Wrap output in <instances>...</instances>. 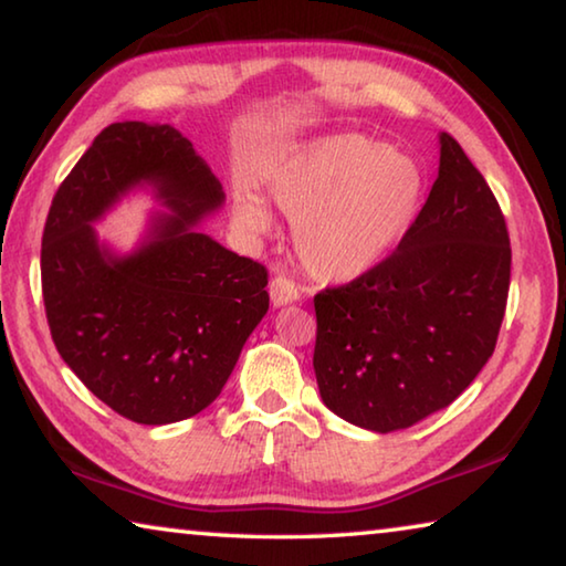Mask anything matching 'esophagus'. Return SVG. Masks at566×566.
<instances>
[{"mask_svg":"<svg viewBox=\"0 0 566 566\" xmlns=\"http://www.w3.org/2000/svg\"><path fill=\"white\" fill-rule=\"evenodd\" d=\"M270 296L274 306H286L300 300V290H296V284L292 280H286V276L280 274L274 276L270 284Z\"/></svg>","mask_w":566,"mask_h":566,"instance_id":"34e87169","label":"esophagus"}]
</instances>
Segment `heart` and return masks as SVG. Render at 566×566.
Listing matches in <instances>:
<instances>
[{
    "label": "heart",
    "mask_w": 566,
    "mask_h": 566,
    "mask_svg": "<svg viewBox=\"0 0 566 566\" xmlns=\"http://www.w3.org/2000/svg\"><path fill=\"white\" fill-rule=\"evenodd\" d=\"M266 187L294 219L296 254L314 280L352 282L385 264L415 224L424 171L415 157L359 132L310 139L276 161ZM232 217L249 237L272 232V212L237 189Z\"/></svg>",
    "instance_id": "heart-1"
}]
</instances>
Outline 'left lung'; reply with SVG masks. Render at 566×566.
Listing matches in <instances>:
<instances>
[{
  "instance_id": "left-lung-1",
  "label": "left lung",
  "mask_w": 566,
  "mask_h": 566,
  "mask_svg": "<svg viewBox=\"0 0 566 566\" xmlns=\"http://www.w3.org/2000/svg\"><path fill=\"white\" fill-rule=\"evenodd\" d=\"M510 234L490 185L447 132L439 175L397 252L314 296L322 401L387 434L444 409L490 361L510 294Z\"/></svg>"
}]
</instances>
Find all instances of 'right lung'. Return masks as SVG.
Instances as JSON below:
<instances>
[{"mask_svg": "<svg viewBox=\"0 0 566 566\" xmlns=\"http://www.w3.org/2000/svg\"><path fill=\"white\" fill-rule=\"evenodd\" d=\"M151 188L160 209L129 253L93 224ZM224 189L169 124H109L52 199L42 292L56 352L94 397L137 424L199 415L219 397L270 310L266 270L202 224Z\"/></svg>", "mask_w": 566, "mask_h": 566, "instance_id": "right-lung-1", "label": "right lung"}]
</instances>
